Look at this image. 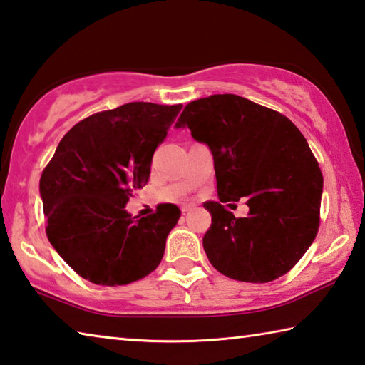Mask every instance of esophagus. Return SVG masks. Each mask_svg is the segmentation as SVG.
Wrapping results in <instances>:
<instances>
[{
  "label": "esophagus",
  "mask_w": 365,
  "mask_h": 365,
  "mask_svg": "<svg viewBox=\"0 0 365 365\" xmlns=\"http://www.w3.org/2000/svg\"><path fill=\"white\" fill-rule=\"evenodd\" d=\"M196 206L195 205H190V202H187V205H183L182 206V212L185 214V212H190V211H193Z\"/></svg>",
  "instance_id": "obj_1"
}]
</instances>
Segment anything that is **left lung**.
Returning <instances> with one entry per match:
<instances>
[{"label": "left lung", "mask_w": 365, "mask_h": 365, "mask_svg": "<svg viewBox=\"0 0 365 365\" xmlns=\"http://www.w3.org/2000/svg\"><path fill=\"white\" fill-rule=\"evenodd\" d=\"M175 128H190L211 150L220 202L249 200L250 212L240 220L220 202L202 205L212 217L202 238L209 262L240 282L285 275L319 230L324 177L302 133L285 115L237 95L191 101Z\"/></svg>", "instance_id": "8db88e82"}]
</instances>
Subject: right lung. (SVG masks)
Segmentation results:
<instances>
[{
  "mask_svg": "<svg viewBox=\"0 0 365 365\" xmlns=\"http://www.w3.org/2000/svg\"><path fill=\"white\" fill-rule=\"evenodd\" d=\"M182 104L127 103L73 125L40 178L46 235L80 277L115 287L140 280L158 267L165 240L180 219L174 205L156 214L127 212L133 190L143 188L153 154Z\"/></svg>",
  "mask_w": 365,
  "mask_h": 365,
  "instance_id": "right-lung-1",
  "label": "right lung"
}]
</instances>
